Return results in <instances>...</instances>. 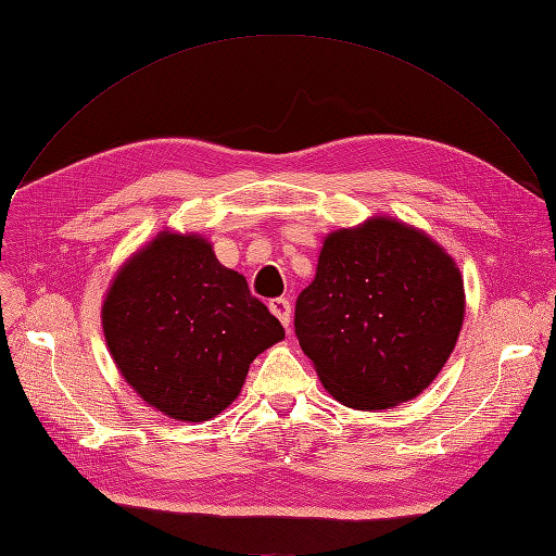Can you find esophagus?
<instances>
[{
  "label": "esophagus",
  "instance_id": "1",
  "mask_svg": "<svg viewBox=\"0 0 556 556\" xmlns=\"http://www.w3.org/2000/svg\"><path fill=\"white\" fill-rule=\"evenodd\" d=\"M268 308L273 311V316L279 318V323L288 329V325H291V304H288L286 298H275L268 302Z\"/></svg>",
  "mask_w": 556,
  "mask_h": 556
}]
</instances>
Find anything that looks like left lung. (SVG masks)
I'll use <instances>...</instances> for the list:
<instances>
[{
  "instance_id": "obj_1",
  "label": "left lung",
  "mask_w": 556,
  "mask_h": 556,
  "mask_svg": "<svg viewBox=\"0 0 556 556\" xmlns=\"http://www.w3.org/2000/svg\"><path fill=\"white\" fill-rule=\"evenodd\" d=\"M464 279L433 240L393 218L338 229L295 304L300 348L325 389L352 408L420 395L464 325Z\"/></svg>"
}]
</instances>
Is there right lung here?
I'll list each match as a JSON object with an SVG mask.
<instances>
[{
    "mask_svg": "<svg viewBox=\"0 0 556 556\" xmlns=\"http://www.w3.org/2000/svg\"><path fill=\"white\" fill-rule=\"evenodd\" d=\"M102 327L117 370L156 412L215 418L238 397L252 361L283 338L243 275L198 233L161 231L115 275Z\"/></svg>",
    "mask_w": 556,
    "mask_h": 556,
    "instance_id": "right-lung-1",
    "label": "right lung"
}]
</instances>
